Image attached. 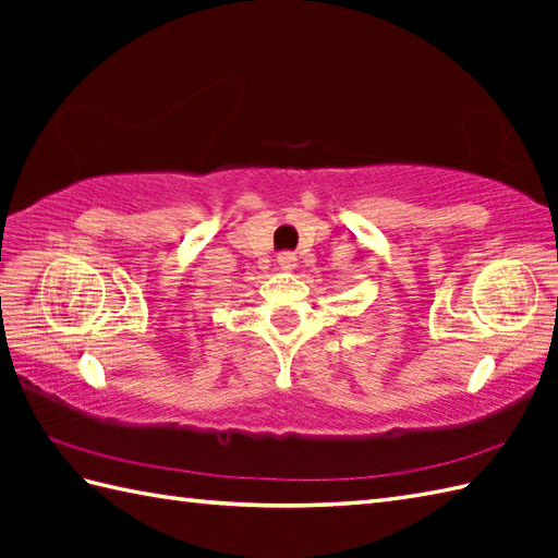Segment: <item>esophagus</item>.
I'll return each mask as SVG.
<instances>
[{
  "mask_svg": "<svg viewBox=\"0 0 558 558\" xmlns=\"http://www.w3.org/2000/svg\"><path fill=\"white\" fill-rule=\"evenodd\" d=\"M278 268L280 270H294V268H298V256H294L292 252L280 254L278 256Z\"/></svg>",
  "mask_w": 558,
  "mask_h": 558,
  "instance_id": "34e87169",
  "label": "esophagus"
}]
</instances>
